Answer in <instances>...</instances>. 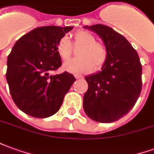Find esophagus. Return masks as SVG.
<instances>
[{
  "label": "esophagus",
  "instance_id": "esophagus-1",
  "mask_svg": "<svg viewBox=\"0 0 154 154\" xmlns=\"http://www.w3.org/2000/svg\"><path fill=\"white\" fill-rule=\"evenodd\" d=\"M75 77H76V79H81V78H82V75H79V74H76L75 75Z\"/></svg>",
  "mask_w": 154,
  "mask_h": 154
}]
</instances>
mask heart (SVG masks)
<instances>
[{"label": "heart", "instance_id": "b5f03b06", "mask_svg": "<svg viewBox=\"0 0 154 154\" xmlns=\"http://www.w3.org/2000/svg\"><path fill=\"white\" fill-rule=\"evenodd\" d=\"M75 43L82 45L78 50L79 57L71 58L63 65L65 71L73 74L87 73L93 69H100L106 62L108 52L106 46L97 42L96 37L90 32L81 30L75 35ZM72 44L67 35L63 36L57 44V54L63 59L71 54Z\"/></svg>", "mask_w": 154, "mask_h": 154}]
</instances>
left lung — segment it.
I'll list each match as a JSON object with an SVG mask.
<instances>
[{
	"mask_svg": "<svg viewBox=\"0 0 154 154\" xmlns=\"http://www.w3.org/2000/svg\"><path fill=\"white\" fill-rule=\"evenodd\" d=\"M84 29L99 35L108 52L101 70L85 77L88 89L83 97L84 111L97 122H114L128 113L139 98L142 65L129 41L112 28L97 24Z\"/></svg>",
	"mask_w": 154,
	"mask_h": 154,
	"instance_id": "obj_1",
	"label": "left lung"
}]
</instances>
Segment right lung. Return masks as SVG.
I'll return each mask as SVG.
<instances>
[{
  "mask_svg": "<svg viewBox=\"0 0 154 154\" xmlns=\"http://www.w3.org/2000/svg\"><path fill=\"white\" fill-rule=\"evenodd\" d=\"M73 26H44L19 38L7 58L6 80L19 109L36 118L57 112L65 95L76 81L64 72L49 75L62 65L57 44Z\"/></svg>",
  "mask_w": 154,
  "mask_h": 154,
  "instance_id": "add662e5",
  "label": "right lung"
}]
</instances>
